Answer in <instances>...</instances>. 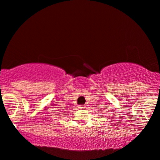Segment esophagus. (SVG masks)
I'll use <instances>...</instances> for the list:
<instances>
[{"mask_svg":"<svg viewBox=\"0 0 160 160\" xmlns=\"http://www.w3.org/2000/svg\"><path fill=\"white\" fill-rule=\"evenodd\" d=\"M79 108H80V109L85 108V105H80V106H79Z\"/></svg>","mask_w":160,"mask_h":160,"instance_id":"1","label":"esophagus"}]
</instances>
